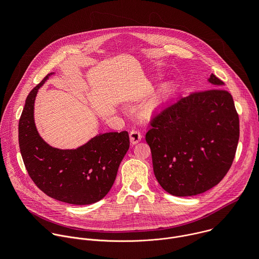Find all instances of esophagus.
I'll return each mask as SVG.
<instances>
[{
	"instance_id": "esophagus-1",
	"label": "esophagus",
	"mask_w": 259,
	"mask_h": 259,
	"mask_svg": "<svg viewBox=\"0 0 259 259\" xmlns=\"http://www.w3.org/2000/svg\"><path fill=\"white\" fill-rule=\"evenodd\" d=\"M129 136H130V142H131L132 144L138 143V142L141 140V138H142V134H141L138 130H132V131H130Z\"/></svg>"
}]
</instances>
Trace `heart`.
<instances>
[{
  "instance_id": "1",
  "label": "heart",
  "mask_w": 259,
  "mask_h": 259,
  "mask_svg": "<svg viewBox=\"0 0 259 259\" xmlns=\"http://www.w3.org/2000/svg\"><path fill=\"white\" fill-rule=\"evenodd\" d=\"M168 92H169V87L167 86L163 89V91L158 96H156L154 99H152L149 103H147L146 106H145V109L147 110V112H150V113L154 112V110L164 101Z\"/></svg>"
}]
</instances>
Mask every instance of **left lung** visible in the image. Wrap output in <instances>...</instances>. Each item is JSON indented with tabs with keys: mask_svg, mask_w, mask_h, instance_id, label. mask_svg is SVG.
<instances>
[{
	"mask_svg": "<svg viewBox=\"0 0 259 259\" xmlns=\"http://www.w3.org/2000/svg\"><path fill=\"white\" fill-rule=\"evenodd\" d=\"M207 81L211 89L163 107L145 135L155 176L172 196H196L212 189L236 155L240 127L233 97L213 73Z\"/></svg>",
	"mask_w": 259,
	"mask_h": 259,
	"instance_id": "1",
	"label": "left lung"
}]
</instances>
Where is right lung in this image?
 Masks as SVG:
<instances>
[{
    "mask_svg": "<svg viewBox=\"0 0 259 259\" xmlns=\"http://www.w3.org/2000/svg\"><path fill=\"white\" fill-rule=\"evenodd\" d=\"M53 73L26 97L18 126L20 153L30 178L47 196L72 205L93 204L112 189L129 150V135L127 131L99 133L72 150L48 144L36 130L33 109L39 89Z\"/></svg>",
    "mask_w": 259,
    "mask_h": 259,
    "instance_id": "obj_1",
    "label": "right lung"
}]
</instances>
